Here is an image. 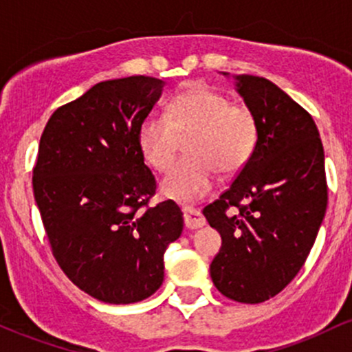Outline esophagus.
<instances>
[{
	"mask_svg": "<svg viewBox=\"0 0 352 352\" xmlns=\"http://www.w3.org/2000/svg\"><path fill=\"white\" fill-rule=\"evenodd\" d=\"M184 221H185V227L188 230H195L200 228L205 225V217L201 215L200 210L193 208V207H184Z\"/></svg>",
	"mask_w": 352,
	"mask_h": 352,
	"instance_id": "esophagus-1",
	"label": "esophagus"
}]
</instances>
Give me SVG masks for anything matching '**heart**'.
<instances>
[{
    "instance_id": "1",
    "label": "heart",
    "mask_w": 352,
    "mask_h": 352,
    "mask_svg": "<svg viewBox=\"0 0 352 352\" xmlns=\"http://www.w3.org/2000/svg\"><path fill=\"white\" fill-rule=\"evenodd\" d=\"M187 135L190 155L177 160L162 182L165 195L180 201L201 199L215 184L218 170L232 173L248 162L258 140L256 117L208 84H190L172 99L167 116L151 112L140 124L139 147L145 162L167 170Z\"/></svg>"
}]
</instances>
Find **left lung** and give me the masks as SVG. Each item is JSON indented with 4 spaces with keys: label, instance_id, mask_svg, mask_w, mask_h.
I'll return each mask as SVG.
<instances>
[{
    "label": "left lung",
    "instance_id": "left-lung-1",
    "mask_svg": "<svg viewBox=\"0 0 352 352\" xmlns=\"http://www.w3.org/2000/svg\"><path fill=\"white\" fill-rule=\"evenodd\" d=\"M256 117L254 151L230 188L204 208L221 235L213 285L238 302L276 296L296 276L316 240L328 205L324 151L313 117L276 84L236 76Z\"/></svg>",
    "mask_w": 352,
    "mask_h": 352
}]
</instances>
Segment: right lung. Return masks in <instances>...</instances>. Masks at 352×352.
I'll return each instance as SVG.
<instances>
[{
    "label": "right lung",
    "instance_id": "1",
    "mask_svg": "<svg viewBox=\"0 0 352 352\" xmlns=\"http://www.w3.org/2000/svg\"><path fill=\"white\" fill-rule=\"evenodd\" d=\"M151 76L104 80L58 107L44 127L33 190L52 256L96 300L142 301L164 281V253L184 218L172 200L151 207L157 182L139 127L162 94Z\"/></svg>",
    "mask_w": 352,
    "mask_h": 352
}]
</instances>
